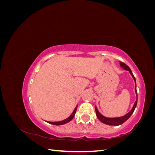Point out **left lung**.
<instances>
[{
    "instance_id": "8db88e82",
    "label": "left lung",
    "mask_w": 155,
    "mask_h": 155,
    "mask_svg": "<svg viewBox=\"0 0 155 155\" xmlns=\"http://www.w3.org/2000/svg\"><path fill=\"white\" fill-rule=\"evenodd\" d=\"M120 64L121 67L124 68V70H127V71L129 72L130 74L131 75V76L133 77V78L134 79V83H135V87H134V90H135V93L136 94H137V83H136V79L134 76V75L132 72V71H131L130 68L126 64H125L124 63H122V62H120ZM137 100L138 98L137 97V100H136V101L134 102V105L132 108V109H131L128 113H127L125 115L123 116H121V117H117V118H107V117H105L104 116H103L102 114H100V112L98 111L97 107L96 106L95 107V110H96V116L97 117V118L100 120V121H101V122L104 123L105 124H107V125H120L121 124H124L125 121H126L127 120L130 116L133 114V112L134 111V109L136 107H137Z\"/></svg>"
}]
</instances>
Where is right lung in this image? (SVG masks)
<instances>
[{
	"instance_id": "right-lung-1",
	"label": "right lung",
	"mask_w": 155,
	"mask_h": 155,
	"mask_svg": "<svg viewBox=\"0 0 155 155\" xmlns=\"http://www.w3.org/2000/svg\"><path fill=\"white\" fill-rule=\"evenodd\" d=\"M77 107L78 106H76V107L75 108L74 111L72 112V113L71 114V115H70L69 117H68L67 119L63 120L62 121H46L48 124L55 125H64L65 124H67V123L69 122V121H70L73 119V118L75 116V114H76V110H77Z\"/></svg>"
}]
</instances>
